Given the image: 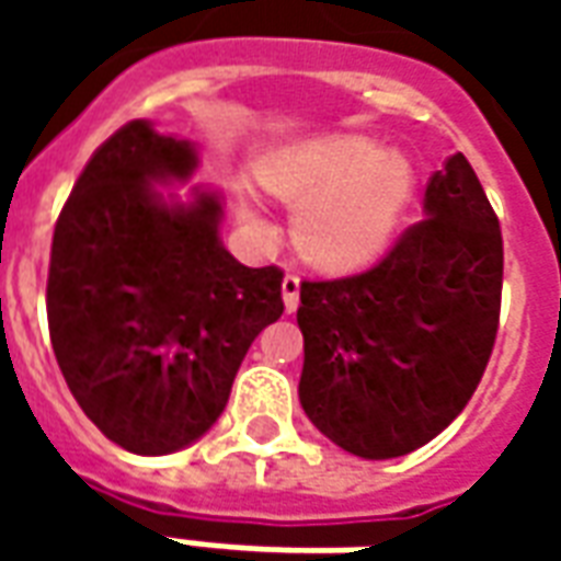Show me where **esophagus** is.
I'll use <instances>...</instances> for the list:
<instances>
[{"mask_svg":"<svg viewBox=\"0 0 561 561\" xmlns=\"http://www.w3.org/2000/svg\"><path fill=\"white\" fill-rule=\"evenodd\" d=\"M282 300H285V312H294L300 306V279L294 273L282 279Z\"/></svg>","mask_w":561,"mask_h":561,"instance_id":"34e87169","label":"esophagus"}]
</instances>
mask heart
<instances>
[{"label":"heart","mask_w":561,"mask_h":561,"mask_svg":"<svg viewBox=\"0 0 561 561\" xmlns=\"http://www.w3.org/2000/svg\"><path fill=\"white\" fill-rule=\"evenodd\" d=\"M257 183L297 209L294 237L300 252L330 273L369 267L417 197L412 161L357 135L282 149L257 164ZM237 216L267 231L261 207L243 192L237 195Z\"/></svg>","instance_id":"b5f03b06"}]
</instances>
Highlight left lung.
I'll return each instance as SVG.
<instances>
[{"mask_svg": "<svg viewBox=\"0 0 561 561\" xmlns=\"http://www.w3.org/2000/svg\"><path fill=\"white\" fill-rule=\"evenodd\" d=\"M423 216L373 270L300 285V405L354 457L433 442L493 354L502 231L462 152L430 176Z\"/></svg>", "mask_w": 561, "mask_h": 561, "instance_id": "1", "label": "left lung"}]
</instances>
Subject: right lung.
<instances>
[{
  "label": "right lung",
  "mask_w": 561,
  "mask_h": 561,
  "mask_svg": "<svg viewBox=\"0 0 561 561\" xmlns=\"http://www.w3.org/2000/svg\"><path fill=\"white\" fill-rule=\"evenodd\" d=\"M192 140L135 119L95 149L59 213L47 324L68 390L128 454L161 457L207 433L237 369L282 316V270L245 267L221 245V197L188 201Z\"/></svg>",
  "instance_id": "obj_1"
}]
</instances>
